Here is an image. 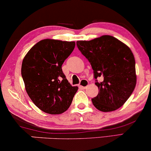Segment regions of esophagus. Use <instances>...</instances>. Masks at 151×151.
<instances>
[{"label": "esophagus", "mask_w": 151, "mask_h": 151, "mask_svg": "<svg viewBox=\"0 0 151 151\" xmlns=\"http://www.w3.org/2000/svg\"><path fill=\"white\" fill-rule=\"evenodd\" d=\"M88 84V82L87 81V80L85 79H83L80 81V87H82V88H86V87H87Z\"/></svg>", "instance_id": "1"}]
</instances>
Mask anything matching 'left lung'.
<instances>
[{"instance_id":"left-lung-1","label":"left lung","mask_w":151,"mask_h":151,"mask_svg":"<svg viewBox=\"0 0 151 151\" xmlns=\"http://www.w3.org/2000/svg\"><path fill=\"white\" fill-rule=\"evenodd\" d=\"M93 70L98 96L91 99L99 111L110 112L121 107L136 85L135 60L127 45L115 37L104 35L93 40L76 42ZM103 79L98 83L96 78Z\"/></svg>"}]
</instances>
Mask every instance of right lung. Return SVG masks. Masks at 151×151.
Instances as JSON below:
<instances>
[{
  "instance_id": "obj_1",
  "label": "right lung",
  "mask_w": 151,
  "mask_h": 151,
  "mask_svg": "<svg viewBox=\"0 0 151 151\" xmlns=\"http://www.w3.org/2000/svg\"><path fill=\"white\" fill-rule=\"evenodd\" d=\"M75 45V42L45 39L32 47L22 60L26 91L34 104L49 114L67 111L78 89L70 84L62 70Z\"/></svg>"
}]
</instances>
